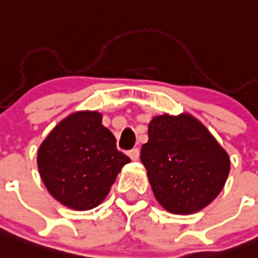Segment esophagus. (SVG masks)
<instances>
[{
	"mask_svg": "<svg viewBox=\"0 0 258 258\" xmlns=\"http://www.w3.org/2000/svg\"><path fill=\"white\" fill-rule=\"evenodd\" d=\"M127 155H129V157H131L132 160L136 161L139 160L140 157V149L139 148H133V149H131V151L127 152Z\"/></svg>",
	"mask_w": 258,
	"mask_h": 258,
	"instance_id": "1",
	"label": "esophagus"
}]
</instances>
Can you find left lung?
<instances>
[{"label":"left lung","mask_w":258,"mask_h":258,"mask_svg":"<svg viewBox=\"0 0 258 258\" xmlns=\"http://www.w3.org/2000/svg\"><path fill=\"white\" fill-rule=\"evenodd\" d=\"M141 147L152 189L165 210L192 214L217 198L230 159L211 133L191 115L155 117Z\"/></svg>","instance_id":"obj_1"}]
</instances>
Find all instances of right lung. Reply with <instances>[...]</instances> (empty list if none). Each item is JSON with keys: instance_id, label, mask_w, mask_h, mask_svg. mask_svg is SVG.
I'll use <instances>...</instances> for the list:
<instances>
[{"instance_id": "add662e5", "label": "right lung", "mask_w": 258, "mask_h": 258, "mask_svg": "<svg viewBox=\"0 0 258 258\" xmlns=\"http://www.w3.org/2000/svg\"><path fill=\"white\" fill-rule=\"evenodd\" d=\"M131 159L97 111H78L55 126L40 145V176L56 201L74 210H90L110 191Z\"/></svg>"}]
</instances>
